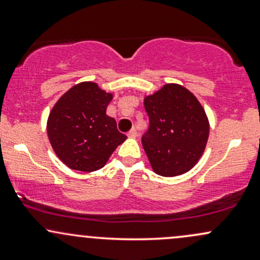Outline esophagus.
<instances>
[{"instance_id":"1","label":"esophagus","mask_w":260,"mask_h":260,"mask_svg":"<svg viewBox=\"0 0 260 260\" xmlns=\"http://www.w3.org/2000/svg\"><path fill=\"white\" fill-rule=\"evenodd\" d=\"M127 136L129 137V138H136V137H137V129H136V128H132V129H131L129 132L127 133Z\"/></svg>"}]
</instances>
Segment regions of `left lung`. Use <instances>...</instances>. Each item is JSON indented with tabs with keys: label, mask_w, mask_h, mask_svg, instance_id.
I'll return each instance as SVG.
<instances>
[{
	"label": "left lung",
	"mask_w": 260,
	"mask_h": 260,
	"mask_svg": "<svg viewBox=\"0 0 260 260\" xmlns=\"http://www.w3.org/2000/svg\"><path fill=\"white\" fill-rule=\"evenodd\" d=\"M149 129L142 143L157 175L174 177L189 171L202 156L209 137V121L201 103L178 84H166L147 96Z\"/></svg>",
	"instance_id": "obj_1"
}]
</instances>
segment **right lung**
Wrapping results in <instances>:
<instances>
[{"instance_id":"1","label":"right lung","mask_w":260,"mask_h":260,"mask_svg":"<svg viewBox=\"0 0 260 260\" xmlns=\"http://www.w3.org/2000/svg\"><path fill=\"white\" fill-rule=\"evenodd\" d=\"M112 94L84 82L61 96L47 120L53 150L68 168L96 171L127 137L118 132L115 118L106 115Z\"/></svg>"}]
</instances>
